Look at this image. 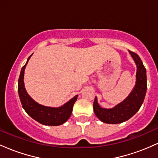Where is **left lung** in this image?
I'll return each mask as SVG.
<instances>
[{
  "instance_id": "1",
  "label": "left lung",
  "mask_w": 158,
  "mask_h": 158,
  "mask_svg": "<svg viewBox=\"0 0 158 158\" xmlns=\"http://www.w3.org/2000/svg\"><path fill=\"white\" fill-rule=\"evenodd\" d=\"M128 51L137 65L136 83L132 91L126 99L112 108H102L98 104L97 97L94 99V113L98 119L105 123L118 124L128 120L138 111L144 101L147 89L146 70L139 56Z\"/></svg>"
}]
</instances>
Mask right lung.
Returning <instances> with one entry per match:
<instances>
[{"label":"right lung","mask_w":158,"mask_h":158,"mask_svg":"<svg viewBox=\"0 0 158 158\" xmlns=\"http://www.w3.org/2000/svg\"><path fill=\"white\" fill-rule=\"evenodd\" d=\"M31 56H30V57L27 59V63L21 68L19 76L18 91L21 105L27 114L41 124L45 126H60L70 118L73 110V105L77 101L78 95L72 98L62 106L58 108L42 106L33 100L27 94L23 82L25 68Z\"/></svg>","instance_id":"right-lung-1"}]
</instances>
